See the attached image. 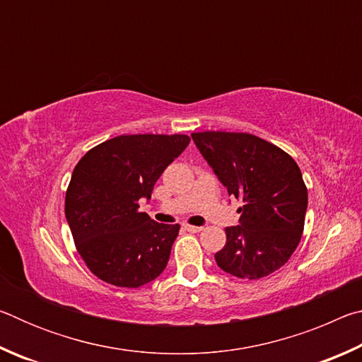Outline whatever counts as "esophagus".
Listing matches in <instances>:
<instances>
[{
  "label": "esophagus",
  "mask_w": 362,
  "mask_h": 362,
  "mask_svg": "<svg viewBox=\"0 0 362 362\" xmlns=\"http://www.w3.org/2000/svg\"><path fill=\"white\" fill-rule=\"evenodd\" d=\"M185 230H188L189 233H199V231H203V226H196V225H185Z\"/></svg>",
  "instance_id": "34e87169"
}]
</instances>
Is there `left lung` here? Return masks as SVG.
Returning <instances> with one entry per match:
<instances>
[{"label": "left lung", "mask_w": 362, "mask_h": 362, "mask_svg": "<svg viewBox=\"0 0 362 362\" xmlns=\"http://www.w3.org/2000/svg\"><path fill=\"white\" fill-rule=\"evenodd\" d=\"M192 137L228 194L243 201L240 225L225 228L217 265L241 279L274 273L302 240L308 189L297 163L247 132L204 131Z\"/></svg>", "instance_id": "1"}]
</instances>
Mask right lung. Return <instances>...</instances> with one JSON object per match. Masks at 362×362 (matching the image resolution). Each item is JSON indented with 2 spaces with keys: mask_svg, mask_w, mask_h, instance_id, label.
<instances>
[{
  "mask_svg": "<svg viewBox=\"0 0 362 362\" xmlns=\"http://www.w3.org/2000/svg\"><path fill=\"white\" fill-rule=\"evenodd\" d=\"M185 134H134L90 148L73 169L65 217L86 267L118 287H140L166 268L180 225L139 212V199L187 148Z\"/></svg>",
  "mask_w": 362,
  "mask_h": 362,
  "instance_id": "1",
  "label": "right lung"
}]
</instances>
